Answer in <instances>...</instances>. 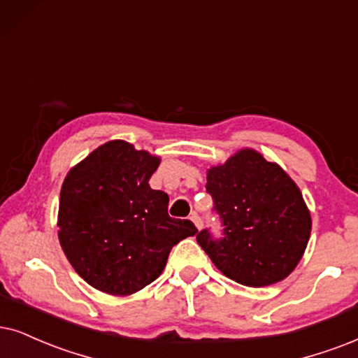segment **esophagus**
I'll list each match as a JSON object with an SVG mask.
<instances>
[{"label":"esophagus","instance_id":"obj_1","mask_svg":"<svg viewBox=\"0 0 358 358\" xmlns=\"http://www.w3.org/2000/svg\"><path fill=\"white\" fill-rule=\"evenodd\" d=\"M189 220H192V221H193V223H194V226H196V228H198V229H201V228H203V220L200 218V216H198V215H196V213H193V215H192V218H189Z\"/></svg>","mask_w":358,"mask_h":358}]
</instances>
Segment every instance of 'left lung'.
Masks as SVG:
<instances>
[{
    "mask_svg": "<svg viewBox=\"0 0 358 358\" xmlns=\"http://www.w3.org/2000/svg\"><path fill=\"white\" fill-rule=\"evenodd\" d=\"M206 192L223 223L196 241L226 278L264 287L286 279L309 243L312 220L299 187L278 164L243 148L206 173Z\"/></svg>",
    "mask_w": 358,
    "mask_h": 358,
    "instance_id": "8db88e82",
    "label": "left lung"
}]
</instances>
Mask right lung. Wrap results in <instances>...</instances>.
Returning a JSON list of instances; mask_svg holds the SVG:
<instances>
[{
	"instance_id": "add662e5",
	"label": "right lung",
	"mask_w": 358,
	"mask_h": 358,
	"mask_svg": "<svg viewBox=\"0 0 358 358\" xmlns=\"http://www.w3.org/2000/svg\"><path fill=\"white\" fill-rule=\"evenodd\" d=\"M160 158L110 140L69 170L59 198V243L85 282L130 296L164 271L171 248L194 236L189 220L169 216V194L148 180Z\"/></svg>"
}]
</instances>
